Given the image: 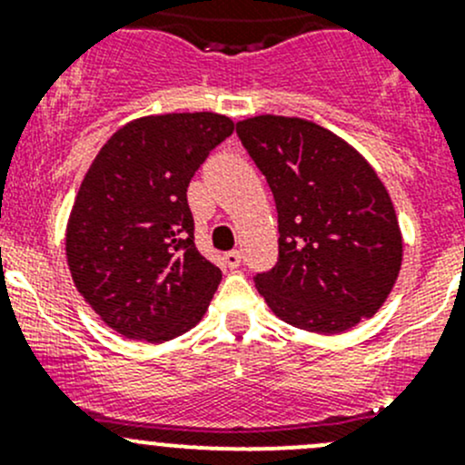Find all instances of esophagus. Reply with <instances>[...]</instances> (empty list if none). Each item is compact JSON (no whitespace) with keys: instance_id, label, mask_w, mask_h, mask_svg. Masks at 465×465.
Wrapping results in <instances>:
<instances>
[{"instance_id":"1","label":"esophagus","mask_w":465,"mask_h":465,"mask_svg":"<svg viewBox=\"0 0 465 465\" xmlns=\"http://www.w3.org/2000/svg\"><path fill=\"white\" fill-rule=\"evenodd\" d=\"M224 262H227V267L236 270V267L241 265V252H238V250L227 252V254H224Z\"/></svg>"}]
</instances>
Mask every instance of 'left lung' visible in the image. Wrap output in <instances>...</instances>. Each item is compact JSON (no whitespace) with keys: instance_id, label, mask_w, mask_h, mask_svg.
<instances>
[{"instance_id":"left-lung-1","label":"left lung","mask_w":465,"mask_h":465,"mask_svg":"<svg viewBox=\"0 0 465 465\" xmlns=\"http://www.w3.org/2000/svg\"><path fill=\"white\" fill-rule=\"evenodd\" d=\"M236 133L279 213V262L256 288L279 320L335 335L373 317L402 262L396 209L371 163L331 130L261 114Z\"/></svg>"}]
</instances>
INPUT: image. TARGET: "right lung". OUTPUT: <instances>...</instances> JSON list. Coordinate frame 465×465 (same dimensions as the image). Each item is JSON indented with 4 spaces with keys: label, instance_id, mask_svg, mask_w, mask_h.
Masks as SVG:
<instances>
[{
    "label": "right lung",
    "instance_id": "add662e5",
    "mask_svg": "<svg viewBox=\"0 0 465 465\" xmlns=\"http://www.w3.org/2000/svg\"><path fill=\"white\" fill-rule=\"evenodd\" d=\"M233 133L215 112L142 116L116 130L83 177L67 223L78 292L128 340L168 341L204 317L223 272L195 247L186 189Z\"/></svg>",
    "mask_w": 465,
    "mask_h": 465
}]
</instances>
